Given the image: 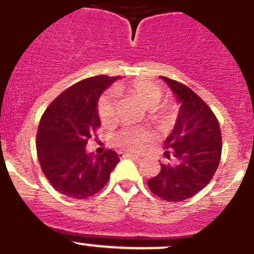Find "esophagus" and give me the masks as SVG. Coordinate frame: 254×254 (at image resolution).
<instances>
[{
  "label": "esophagus",
  "instance_id": "obj_1",
  "mask_svg": "<svg viewBox=\"0 0 254 254\" xmlns=\"http://www.w3.org/2000/svg\"><path fill=\"white\" fill-rule=\"evenodd\" d=\"M119 157H130V159H139V155L135 154H130V152H118Z\"/></svg>",
  "mask_w": 254,
  "mask_h": 254
}]
</instances>
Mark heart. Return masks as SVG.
Instances as JSON below:
<instances>
[{
  "mask_svg": "<svg viewBox=\"0 0 254 254\" xmlns=\"http://www.w3.org/2000/svg\"><path fill=\"white\" fill-rule=\"evenodd\" d=\"M117 94H130L137 98L142 105L150 108V118L156 123H165L172 113L170 102L161 99V89L147 79H135L127 84H118L114 92L104 93L97 103V113L103 124H110L115 118ZM146 135L136 129H123L114 136V142L120 149L135 151L144 146Z\"/></svg>",
  "mask_w": 254,
  "mask_h": 254,
  "instance_id": "1",
  "label": "heart"
}]
</instances>
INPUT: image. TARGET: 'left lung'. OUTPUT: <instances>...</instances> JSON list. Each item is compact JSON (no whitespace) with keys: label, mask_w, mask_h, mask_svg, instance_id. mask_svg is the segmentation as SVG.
Segmentation results:
<instances>
[{"label":"left lung","mask_w":254,"mask_h":254,"mask_svg":"<svg viewBox=\"0 0 254 254\" xmlns=\"http://www.w3.org/2000/svg\"><path fill=\"white\" fill-rule=\"evenodd\" d=\"M181 104L176 124L165 140L166 156L171 150L176 162L161 164V171L147 180L152 193L179 202L198 193L215 175L222 152L220 124L211 108L187 85L161 77Z\"/></svg>","instance_id":"obj_1"}]
</instances>
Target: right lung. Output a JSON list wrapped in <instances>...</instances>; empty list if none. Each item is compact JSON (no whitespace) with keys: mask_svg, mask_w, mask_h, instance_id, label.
I'll return each instance as SVG.
<instances>
[{"mask_svg":"<svg viewBox=\"0 0 254 254\" xmlns=\"http://www.w3.org/2000/svg\"><path fill=\"white\" fill-rule=\"evenodd\" d=\"M118 77L97 75L65 89L47 107L39 122L36 147L49 184L68 197L88 198L107 185L119 162L114 150L93 157L88 140L100 127L97 103Z\"/></svg>","mask_w":254,"mask_h":254,"instance_id":"obj_1","label":"right lung"}]
</instances>
